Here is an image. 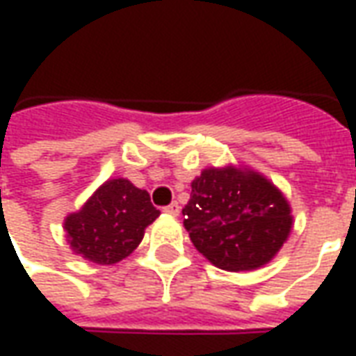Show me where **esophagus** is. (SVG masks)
<instances>
[{"label":"esophagus","mask_w":356,"mask_h":356,"mask_svg":"<svg viewBox=\"0 0 356 356\" xmlns=\"http://www.w3.org/2000/svg\"><path fill=\"white\" fill-rule=\"evenodd\" d=\"M163 211H165L168 216L177 217V216H179V211H181V206H179L177 202H171L170 206H165V208H163Z\"/></svg>","instance_id":"34e87169"}]
</instances>
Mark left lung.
<instances>
[{
  "label": "left lung",
  "mask_w": 356,
  "mask_h": 356,
  "mask_svg": "<svg viewBox=\"0 0 356 356\" xmlns=\"http://www.w3.org/2000/svg\"><path fill=\"white\" fill-rule=\"evenodd\" d=\"M183 209L194 248L216 267L250 270L268 263L291 231L290 204L257 171L208 168Z\"/></svg>",
  "instance_id": "1"
}]
</instances>
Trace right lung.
<instances>
[{"label":"right lung","mask_w":356,"mask_h":356,"mask_svg":"<svg viewBox=\"0 0 356 356\" xmlns=\"http://www.w3.org/2000/svg\"><path fill=\"white\" fill-rule=\"evenodd\" d=\"M158 216L147 191L133 186L127 179H110L80 211L66 217V238L81 257L114 265L139 246L145 229Z\"/></svg>","instance_id":"1"}]
</instances>
